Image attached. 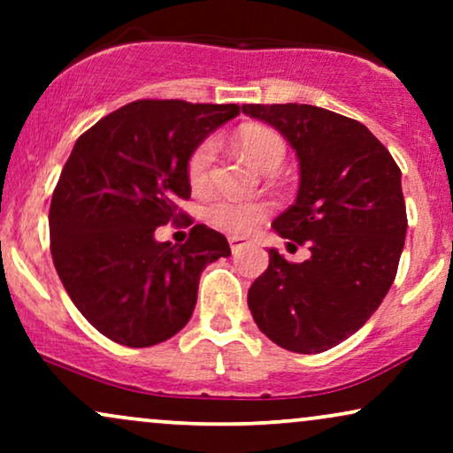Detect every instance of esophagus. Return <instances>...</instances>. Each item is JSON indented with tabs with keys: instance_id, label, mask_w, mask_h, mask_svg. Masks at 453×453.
<instances>
[{
	"instance_id": "esophagus-1",
	"label": "esophagus",
	"mask_w": 453,
	"mask_h": 453,
	"mask_svg": "<svg viewBox=\"0 0 453 453\" xmlns=\"http://www.w3.org/2000/svg\"><path fill=\"white\" fill-rule=\"evenodd\" d=\"M227 242H230V249H232V253H238L241 251V249H244V247H249V238H244V236H230L227 238Z\"/></svg>"
}]
</instances>
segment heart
<instances>
[{"mask_svg": "<svg viewBox=\"0 0 453 453\" xmlns=\"http://www.w3.org/2000/svg\"><path fill=\"white\" fill-rule=\"evenodd\" d=\"M238 149L247 155L256 168L262 173L270 170H279L285 159V140L277 132L268 127L251 126L241 129L236 138ZM215 161V142L212 140H202L197 147L191 150L189 159H187V180L194 189L206 187L211 179V168ZM212 226L221 227V230L232 234H244L257 226L264 217L268 215L266 202H251V200H238V197L219 196L209 204L206 211Z\"/></svg>", "mask_w": 453, "mask_h": 453, "instance_id": "obj_1", "label": "heart"}]
</instances>
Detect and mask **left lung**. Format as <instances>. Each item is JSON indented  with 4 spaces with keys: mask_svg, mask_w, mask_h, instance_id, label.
Here are the masks:
<instances>
[{
    "mask_svg": "<svg viewBox=\"0 0 453 453\" xmlns=\"http://www.w3.org/2000/svg\"><path fill=\"white\" fill-rule=\"evenodd\" d=\"M242 112L279 129L298 155V196L273 227L311 249L300 264L268 249L249 309L279 347L321 353L360 330L392 288L407 236L400 168L371 129L326 108L244 104Z\"/></svg>",
    "mask_w": 453,
    "mask_h": 453,
    "instance_id": "1",
    "label": "left lung"
}]
</instances>
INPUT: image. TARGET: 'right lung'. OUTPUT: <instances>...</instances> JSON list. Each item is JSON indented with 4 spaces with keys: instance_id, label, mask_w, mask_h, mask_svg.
Returning a JSON list of instances; mask_svg holds the SVG:
<instances>
[{
    "instance_id": "1",
    "label": "right lung",
    "mask_w": 453,
    "mask_h": 453,
    "mask_svg": "<svg viewBox=\"0 0 453 453\" xmlns=\"http://www.w3.org/2000/svg\"><path fill=\"white\" fill-rule=\"evenodd\" d=\"M238 104L138 100L76 140L50 200V253L67 296L104 336L150 347L183 330L200 274L230 256L226 236L191 226L185 244L155 230L189 200L187 159Z\"/></svg>"
}]
</instances>
